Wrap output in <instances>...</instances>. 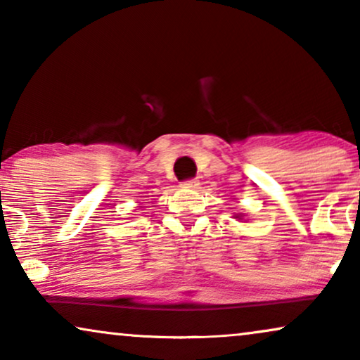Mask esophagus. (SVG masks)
I'll list each match as a JSON object with an SVG mask.
<instances>
[{
  "mask_svg": "<svg viewBox=\"0 0 360 360\" xmlns=\"http://www.w3.org/2000/svg\"><path fill=\"white\" fill-rule=\"evenodd\" d=\"M198 185H200V181L196 179H190V180L181 181V186H184V188H196Z\"/></svg>",
  "mask_w": 360,
  "mask_h": 360,
  "instance_id": "1",
  "label": "esophagus"
}]
</instances>
